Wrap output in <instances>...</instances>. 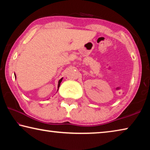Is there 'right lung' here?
<instances>
[{
  "label": "right lung",
  "mask_w": 150,
  "mask_h": 150,
  "mask_svg": "<svg viewBox=\"0 0 150 150\" xmlns=\"http://www.w3.org/2000/svg\"><path fill=\"white\" fill-rule=\"evenodd\" d=\"M14 76H15V77H16V75H15V73H14ZM62 79H63V78H62L61 79H59V81H58V85H57V91H58V89H59V86H60V83H62Z\"/></svg>",
  "instance_id": "1"
}]
</instances>
